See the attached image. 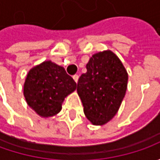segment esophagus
I'll return each mask as SVG.
<instances>
[{"label": "esophagus", "instance_id": "obj_1", "mask_svg": "<svg viewBox=\"0 0 160 160\" xmlns=\"http://www.w3.org/2000/svg\"><path fill=\"white\" fill-rule=\"evenodd\" d=\"M73 78H74L75 82H76V83H77V81H78V78H79V76H78V75H75V76H73Z\"/></svg>", "mask_w": 160, "mask_h": 160}]
</instances>
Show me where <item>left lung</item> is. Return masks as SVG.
Masks as SVG:
<instances>
[{
  "label": "left lung",
  "instance_id": "obj_1",
  "mask_svg": "<svg viewBox=\"0 0 160 160\" xmlns=\"http://www.w3.org/2000/svg\"><path fill=\"white\" fill-rule=\"evenodd\" d=\"M77 83V93L85 117L92 125L103 126L118 113L127 89L128 74L111 51L95 53Z\"/></svg>",
  "mask_w": 160,
  "mask_h": 160
}]
</instances>
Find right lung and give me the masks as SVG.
<instances>
[{"label":"right lung","mask_w":160,"mask_h":160,"mask_svg":"<svg viewBox=\"0 0 160 160\" xmlns=\"http://www.w3.org/2000/svg\"><path fill=\"white\" fill-rule=\"evenodd\" d=\"M76 89L77 83L64 68L47 60L29 70L24 96L28 106L39 116L49 118L61 110L65 98Z\"/></svg>","instance_id":"obj_1"}]
</instances>
